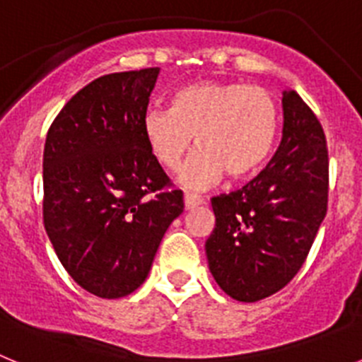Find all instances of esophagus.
<instances>
[{"instance_id":"34e87169","label":"esophagus","mask_w":362,"mask_h":362,"mask_svg":"<svg viewBox=\"0 0 362 362\" xmlns=\"http://www.w3.org/2000/svg\"><path fill=\"white\" fill-rule=\"evenodd\" d=\"M201 203H203V199H201L197 194H185V209L187 210L196 209V206H199Z\"/></svg>"}]
</instances>
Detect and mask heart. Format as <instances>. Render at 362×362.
<instances>
[{
  "instance_id": "1",
  "label": "heart",
  "mask_w": 362,
  "mask_h": 362,
  "mask_svg": "<svg viewBox=\"0 0 362 362\" xmlns=\"http://www.w3.org/2000/svg\"><path fill=\"white\" fill-rule=\"evenodd\" d=\"M279 132V110L263 86L197 81L172 95V105L150 108L143 134L152 156L174 170L194 145L199 146L179 170V183L201 190L223 174L243 179L270 158Z\"/></svg>"
}]
</instances>
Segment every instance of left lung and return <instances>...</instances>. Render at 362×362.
Wrapping results in <instances>:
<instances>
[{
  "label": "left lung",
  "mask_w": 362,
  "mask_h": 362,
  "mask_svg": "<svg viewBox=\"0 0 362 362\" xmlns=\"http://www.w3.org/2000/svg\"><path fill=\"white\" fill-rule=\"evenodd\" d=\"M283 137L264 170L232 194L212 197L216 226L209 268L232 299L279 292L305 263L328 206V148L317 116L283 90Z\"/></svg>",
  "instance_id": "1"
}]
</instances>
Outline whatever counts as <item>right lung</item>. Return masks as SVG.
I'll return each instance as SVG.
<instances>
[{
    "mask_svg": "<svg viewBox=\"0 0 362 362\" xmlns=\"http://www.w3.org/2000/svg\"><path fill=\"white\" fill-rule=\"evenodd\" d=\"M158 76L156 66L94 79L62 108L45 141V230L69 276L103 299L145 283L185 209L143 134Z\"/></svg>",
    "mask_w": 362,
    "mask_h": 362,
    "instance_id": "1",
    "label": "right lung"
}]
</instances>
